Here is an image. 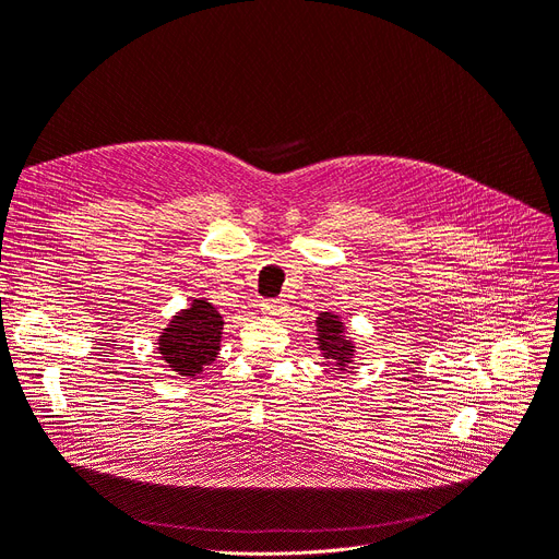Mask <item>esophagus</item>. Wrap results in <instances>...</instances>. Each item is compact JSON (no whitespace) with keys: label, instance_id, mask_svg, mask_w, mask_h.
I'll use <instances>...</instances> for the list:
<instances>
[{"label":"esophagus","instance_id":"esophagus-1","mask_svg":"<svg viewBox=\"0 0 559 559\" xmlns=\"http://www.w3.org/2000/svg\"><path fill=\"white\" fill-rule=\"evenodd\" d=\"M262 312L270 314V318H278V314L287 312V304L283 299H266L262 301Z\"/></svg>","mask_w":559,"mask_h":559}]
</instances>
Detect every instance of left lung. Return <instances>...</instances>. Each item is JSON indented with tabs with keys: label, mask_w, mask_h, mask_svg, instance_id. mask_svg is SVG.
<instances>
[{
	"label": "left lung",
	"mask_w": 559,
	"mask_h": 559,
	"mask_svg": "<svg viewBox=\"0 0 559 559\" xmlns=\"http://www.w3.org/2000/svg\"><path fill=\"white\" fill-rule=\"evenodd\" d=\"M314 326H318V347L322 356L326 358L329 370L343 372L347 370L349 362L354 360V340L347 337L345 333V322L340 320V314L335 312H320V318L314 320Z\"/></svg>",
	"instance_id": "obj_1"
}]
</instances>
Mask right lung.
Segmentation results:
<instances>
[{
  "label": "right lung",
  "instance_id": "add662e5",
  "mask_svg": "<svg viewBox=\"0 0 559 559\" xmlns=\"http://www.w3.org/2000/svg\"><path fill=\"white\" fill-rule=\"evenodd\" d=\"M222 333V312L207 299H191V304L174 314V320L162 329L157 352L180 377H199L219 356Z\"/></svg>",
  "mask_w": 559,
  "mask_h": 559
}]
</instances>
